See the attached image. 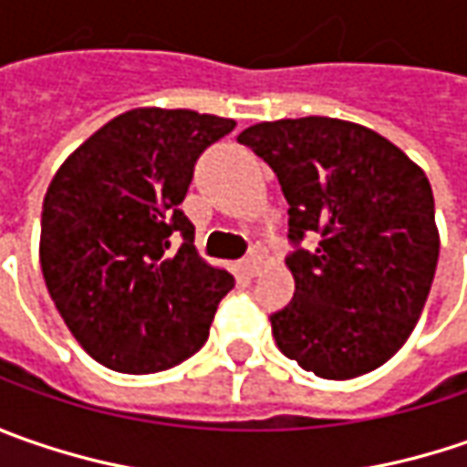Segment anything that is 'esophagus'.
I'll use <instances>...</instances> for the list:
<instances>
[{
	"label": "esophagus",
	"mask_w": 467,
	"mask_h": 467,
	"mask_svg": "<svg viewBox=\"0 0 467 467\" xmlns=\"http://www.w3.org/2000/svg\"><path fill=\"white\" fill-rule=\"evenodd\" d=\"M240 269L245 276H255V274L261 272V258L258 255H251V258H245L243 264H240Z\"/></svg>",
	"instance_id": "1"
}]
</instances>
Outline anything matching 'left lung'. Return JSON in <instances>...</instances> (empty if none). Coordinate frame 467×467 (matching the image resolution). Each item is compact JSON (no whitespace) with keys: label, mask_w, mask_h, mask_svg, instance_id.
I'll return each mask as SVG.
<instances>
[{"label":"left lung","mask_w":467,"mask_h":467,"mask_svg":"<svg viewBox=\"0 0 467 467\" xmlns=\"http://www.w3.org/2000/svg\"><path fill=\"white\" fill-rule=\"evenodd\" d=\"M237 140L279 177L295 245L318 234L314 254L287 258L295 297L272 316L276 348L335 381L384 366L416 329L439 261L426 172L335 117L258 122Z\"/></svg>","instance_id":"obj_1"}]
</instances>
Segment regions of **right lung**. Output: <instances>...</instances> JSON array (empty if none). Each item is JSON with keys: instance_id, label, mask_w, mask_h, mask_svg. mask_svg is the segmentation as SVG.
Here are the masks:
<instances>
[{"instance_id": "right-lung-1", "label": "right lung", "mask_w": 467, "mask_h": 467, "mask_svg": "<svg viewBox=\"0 0 467 467\" xmlns=\"http://www.w3.org/2000/svg\"><path fill=\"white\" fill-rule=\"evenodd\" d=\"M233 128L216 114L140 107L99 128L51 177L41 272L72 337L101 366L156 374L203 348L234 279L198 255L180 203L195 159Z\"/></svg>"}]
</instances>
